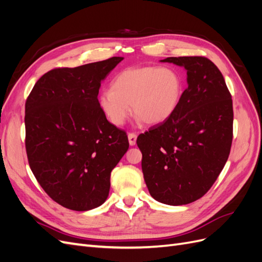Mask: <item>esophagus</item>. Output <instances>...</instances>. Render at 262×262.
I'll list each match as a JSON object with an SVG mask.
<instances>
[{
    "label": "esophagus",
    "instance_id": "obj_1",
    "mask_svg": "<svg viewBox=\"0 0 262 262\" xmlns=\"http://www.w3.org/2000/svg\"><path fill=\"white\" fill-rule=\"evenodd\" d=\"M128 139H129L130 145H136V143H137V134L136 133H129Z\"/></svg>",
    "mask_w": 262,
    "mask_h": 262
}]
</instances>
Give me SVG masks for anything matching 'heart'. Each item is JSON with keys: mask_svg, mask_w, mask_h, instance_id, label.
Here are the masks:
<instances>
[{"mask_svg": "<svg viewBox=\"0 0 262 262\" xmlns=\"http://www.w3.org/2000/svg\"><path fill=\"white\" fill-rule=\"evenodd\" d=\"M180 74L171 68L139 67L123 70L101 92L98 106L107 120L121 126L131 115L146 124H158L175 113L182 96Z\"/></svg>", "mask_w": 262, "mask_h": 262, "instance_id": "heart-1", "label": "heart"}]
</instances>
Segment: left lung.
Wrapping results in <instances>:
<instances>
[{
  "label": "left lung",
  "instance_id": "obj_1",
  "mask_svg": "<svg viewBox=\"0 0 262 262\" xmlns=\"http://www.w3.org/2000/svg\"><path fill=\"white\" fill-rule=\"evenodd\" d=\"M162 62L184 67L188 87L175 113L140 134L137 144L149 194L158 202L182 205L207 193L224 168L233 141V100L208 58Z\"/></svg>",
  "mask_w": 262,
  "mask_h": 262
}]
</instances>
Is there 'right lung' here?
Wrapping results in <instances>:
<instances>
[{"label": "right lung", "mask_w": 262, "mask_h": 262, "mask_svg": "<svg viewBox=\"0 0 262 262\" xmlns=\"http://www.w3.org/2000/svg\"><path fill=\"white\" fill-rule=\"evenodd\" d=\"M123 58L58 68L43 74L25 104L30 169L53 201L74 211L99 207L110 173L129 148L125 131L98 106L101 81Z\"/></svg>", "instance_id": "right-lung-1"}]
</instances>
